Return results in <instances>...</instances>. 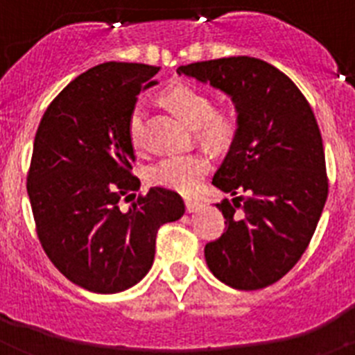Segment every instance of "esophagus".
<instances>
[{"mask_svg":"<svg viewBox=\"0 0 355 355\" xmlns=\"http://www.w3.org/2000/svg\"><path fill=\"white\" fill-rule=\"evenodd\" d=\"M184 206H187L188 213H193V211H197L200 206H202V202L197 199H184Z\"/></svg>","mask_w":355,"mask_h":355,"instance_id":"esophagus-1","label":"esophagus"}]
</instances>
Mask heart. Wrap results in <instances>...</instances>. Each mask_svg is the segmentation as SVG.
<instances>
[{"instance_id":"b5f03b06","label":"heart","mask_w":355,"mask_h":355,"mask_svg":"<svg viewBox=\"0 0 355 355\" xmlns=\"http://www.w3.org/2000/svg\"><path fill=\"white\" fill-rule=\"evenodd\" d=\"M162 103L174 112L181 121L211 149H225L234 142L238 133V122L229 110L213 108L211 97L193 85L175 83L162 92ZM128 137L135 149L144 144V106L135 105L128 119ZM211 163L206 153H187L174 155L156 163L147 172L150 184L168 188L180 193H193L208 174Z\"/></svg>"}]
</instances>
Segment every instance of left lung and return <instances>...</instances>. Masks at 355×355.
Here are the masks:
<instances>
[{"label":"left lung","instance_id":"left-lung-1","mask_svg":"<svg viewBox=\"0 0 355 355\" xmlns=\"http://www.w3.org/2000/svg\"><path fill=\"white\" fill-rule=\"evenodd\" d=\"M233 97L238 133L213 175L234 196L216 205L222 236L205 247L216 279L236 290L277 283L299 261L329 193L325 153L311 106L290 78L252 56L181 65Z\"/></svg>","mask_w":355,"mask_h":355}]
</instances>
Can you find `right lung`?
Wrapping results in <instances>:
<instances>
[{"mask_svg":"<svg viewBox=\"0 0 355 355\" xmlns=\"http://www.w3.org/2000/svg\"><path fill=\"white\" fill-rule=\"evenodd\" d=\"M156 72L146 64L96 65L49 103L37 128L26 178L37 236L69 281L96 293L139 283L155 261L158 229L184 213L167 188L135 196L128 119Z\"/></svg>","mask_w":355,"mask_h":355,"instance_id":"right-lung-1","label":"right lung"}]
</instances>
